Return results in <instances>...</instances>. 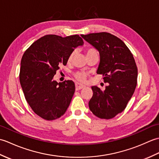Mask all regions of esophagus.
<instances>
[{
    "mask_svg": "<svg viewBox=\"0 0 159 159\" xmlns=\"http://www.w3.org/2000/svg\"><path fill=\"white\" fill-rule=\"evenodd\" d=\"M75 87H76V91L81 89H83V88H84V87H85V86H84V85H80V84L78 83H75Z\"/></svg>",
    "mask_w": 159,
    "mask_h": 159,
    "instance_id": "obj_1",
    "label": "esophagus"
}]
</instances>
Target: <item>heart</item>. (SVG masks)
Listing matches in <instances>:
<instances>
[{
	"label": "heart",
	"instance_id": "1",
	"mask_svg": "<svg viewBox=\"0 0 159 159\" xmlns=\"http://www.w3.org/2000/svg\"><path fill=\"white\" fill-rule=\"evenodd\" d=\"M85 54H86V56H88L90 55H93V54H98L97 50L95 48H88L85 50ZM76 55V51L75 50H74L72 52H71L69 56H68V58H67V62L70 63L72 61V60L73 59L74 55ZM86 74L85 72H77L75 74H74V77L76 78V79L77 80H79V82H84L86 79Z\"/></svg>",
	"mask_w": 159,
	"mask_h": 159
}]
</instances>
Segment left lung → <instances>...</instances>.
<instances>
[{"label":"left lung","mask_w":159,"mask_h":159,"mask_svg":"<svg viewBox=\"0 0 159 159\" xmlns=\"http://www.w3.org/2000/svg\"><path fill=\"white\" fill-rule=\"evenodd\" d=\"M100 53L97 74H102L105 89L92 87L90 111L100 119L109 120L126 107L137 86V67L133 54L123 41L109 33L81 35Z\"/></svg>","instance_id":"8db88e82"}]
</instances>
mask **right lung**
Instances as JSON below:
<instances>
[{
  "label": "right lung",
  "mask_w": 159,
  "mask_h": 159,
  "mask_svg": "<svg viewBox=\"0 0 159 159\" xmlns=\"http://www.w3.org/2000/svg\"><path fill=\"white\" fill-rule=\"evenodd\" d=\"M78 35L62 38L47 35L33 42L24 53L20 82L26 100L38 116L54 120L66 113L75 92L72 80H53L61 66H66L70 54L83 45Z\"/></svg>",
  "instance_id": "right-lung-1"
}]
</instances>
